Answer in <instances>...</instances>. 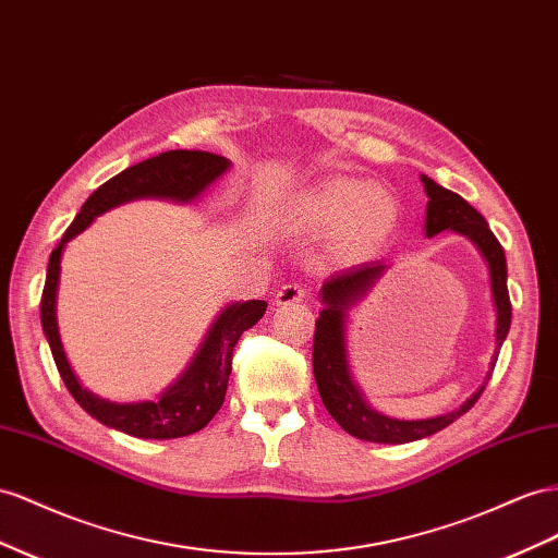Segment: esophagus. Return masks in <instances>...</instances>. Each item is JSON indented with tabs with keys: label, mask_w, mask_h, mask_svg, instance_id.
Masks as SVG:
<instances>
[{
	"label": "esophagus",
	"mask_w": 558,
	"mask_h": 558,
	"mask_svg": "<svg viewBox=\"0 0 558 558\" xmlns=\"http://www.w3.org/2000/svg\"><path fill=\"white\" fill-rule=\"evenodd\" d=\"M307 295V289L303 283H286L281 286V289L277 291L275 295V305L277 307H286V305H293V303H300Z\"/></svg>",
	"instance_id": "obj_1"
}]
</instances>
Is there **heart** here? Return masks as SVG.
Returning a JSON list of instances; mask_svg holds the SVG:
<instances>
[{
	"instance_id": "obj_1",
	"label": "heart",
	"mask_w": 558,
	"mask_h": 558,
	"mask_svg": "<svg viewBox=\"0 0 558 558\" xmlns=\"http://www.w3.org/2000/svg\"><path fill=\"white\" fill-rule=\"evenodd\" d=\"M291 216L307 230H336L340 248L364 258L395 230L397 204L364 180L333 175L300 192L291 204Z\"/></svg>"
}]
</instances>
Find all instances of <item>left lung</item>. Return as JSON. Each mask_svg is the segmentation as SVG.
I'll list each match as a JSON object with an SVG mask.
<instances>
[{
    "instance_id": "1",
    "label": "left lung",
    "mask_w": 558,
    "mask_h": 558,
    "mask_svg": "<svg viewBox=\"0 0 558 558\" xmlns=\"http://www.w3.org/2000/svg\"><path fill=\"white\" fill-rule=\"evenodd\" d=\"M427 192V210H425V236H436L439 232H456L476 246L481 258L488 265L490 277V298L495 307V352L486 373V380L474 395L466 399L460 409L448 411L436 417L425 420H399L389 417L380 411H375L366 401L364 391L356 385L348 352V322L350 310L366 298L378 279L389 267L385 260L364 263L348 272L330 277L319 291V300L324 310L319 312L314 330V352H312V368L314 380L319 387V397L326 405V411L333 415L336 423L356 439L373 441V444H409L425 439L436 432H441L450 423H456L460 415L472 409L481 391L486 389L490 373L498 361L502 342L509 333L511 324V303L507 293V260L505 251L498 239L490 232L488 222L478 214L474 206L466 204L460 194L450 192L441 185H436L432 178L420 175Z\"/></svg>"
}]
</instances>
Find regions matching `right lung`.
I'll list each match as a JSON object with an SVG mask.
<instances>
[{"label":"right lung","mask_w":558,"mask_h":558,"mask_svg":"<svg viewBox=\"0 0 558 558\" xmlns=\"http://www.w3.org/2000/svg\"><path fill=\"white\" fill-rule=\"evenodd\" d=\"M232 167L230 159L202 153V149H169L149 157L126 171L117 173L100 185L82 206V210L53 248L47 269V283L41 293V328L49 340L53 361L70 395L82 409L105 427H112L138 439H178L204 429L225 401L228 380L232 373V350L244 330L258 324L267 310L265 300L225 305L214 324L208 326L197 352L187 368L161 391L155 401L117 403L100 399L82 387L65 356L58 330V283L60 258L70 239L82 234L105 210L117 208L135 199H169L178 204L197 202L216 180Z\"/></svg>","instance_id":"add662e5"}]
</instances>
